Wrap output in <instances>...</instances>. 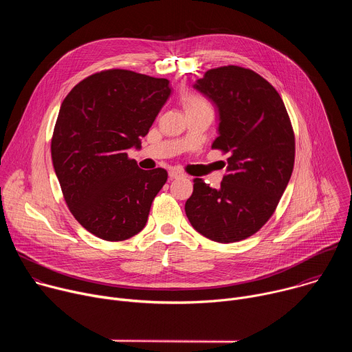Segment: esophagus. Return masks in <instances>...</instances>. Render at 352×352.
<instances>
[{"label":"esophagus","mask_w":352,"mask_h":352,"mask_svg":"<svg viewBox=\"0 0 352 352\" xmlns=\"http://www.w3.org/2000/svg\"><path fill=\"white\" fill-rule=\"evenodd\" d=\"M168 177H170V179L173 181V179H177V178H182V177H184V174H182L181 171H177V170H171V171L168 173Z\"/></svg>","instance_id":"34e87169"}]
</instances>
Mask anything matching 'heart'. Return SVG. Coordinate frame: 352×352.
Returning <instances> with one entry per match:
<instances>
[{
	"instance_id": "obj_1",
	"label": "heart",
	"mask_w": 352,
	"mask_h": 352,
	"mask_svg": "<svg viewBox=\"0 0 352 352\" xmlns=\"http://www.w3.org/2000/svg\"><path fill=\"white\" fill-rule=\"evenodd\" d=\"M182 102H184V106H185V110H192V109H200V107H209L208 102L204 98L200 97L197 94H190V93H186L182 96Z\"/></svg>"
}]
</instances>
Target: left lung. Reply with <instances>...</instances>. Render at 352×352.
<instances>
[{
    "instance_id": "1",
    "label": "left lung",
    "mask_w": 352,
    "mask_h": 352,
    "mask_svg": "<svg viewBox=\"0 0 352 352\" xmlns=\"http://www.w3.org/2000/svg\"><path fill=\"white\" fill-rule=\"evenodd\" d=\"M193 89L217 109L219 136L212 147L228 153V174L219 189L193 179L185 213L204 236L236 242L259 231L274 213L294 168V131L280 94L254 71L214 68Z\"/></svg>"
}]
</instances>
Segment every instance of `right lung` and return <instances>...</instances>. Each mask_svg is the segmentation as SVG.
<instances>
[{
  "instance_id": "1",
  "label": "right lung",
  "mask_w": 352,
  "mask_h": 352,
  "mask_svg": "<svg viewBox=\"0 0 352 352\" xmlns=\"http://www.w3.org/2000/svg\"><path fill=\"white\" fill-rule=\"evenodd\" d=\"M170 94L167 79L109 69L87 76L64 98L53 166L71 213L93 235L124 241L146 226L168 174L140 170L128 150L140 148Z\"/></svg>"
}]
</instances>
